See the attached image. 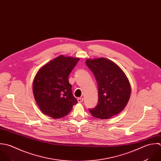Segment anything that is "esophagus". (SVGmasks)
<instances>
[{"label":"esophagus","instance_id":"esophagus-1","mask_svg":"<svg viewBox=\"0 0 161 161\" xmlns=\"http://www.w3.org/2000/svg\"><path fill=\"white\" fill-rule=\"evenodd\" d=\"M83 101H84V99H83V98H81V97H80V98H78V99H77V101H78V103H82V102H83Z\"/></svg>","mask_w":161,"mask_h":161}]
</instances>
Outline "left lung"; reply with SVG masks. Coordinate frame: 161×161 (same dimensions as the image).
<instances>
[{"label":"left lung","instance_id":"1","mask_svg":"<svg viewBox=\"0 0 161 161\" xmlns=\"http://www.w3.org/2000/svg\"><path fill=\"white\" fill-rule=\"evenodd\" d=\"M86 64L98 84V103L94 108L89 109L91 114L101 119L119 114L128 103L131 92L125 73L116 64L106 58H89Z\"/></svg>","mask_w":161,"mask_h":161}]
</instances>
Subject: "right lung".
<instances>
[{"label":"right lung","mask_w":161,"mask_h":161,"mask_svg":"<svg viewBox=\"0 0 161 161\" xmlns=\"http://www.w3.org/2000/svg\"><path fill=\"white\" fill-rule=\"evenodd\" d=\"M79 58L59 55L42 66L33 82L35 100L45 114L53 119L68 115L77 103L68 78Z\"/></svg>","instance_id":"add662e5"}]
</instances>
